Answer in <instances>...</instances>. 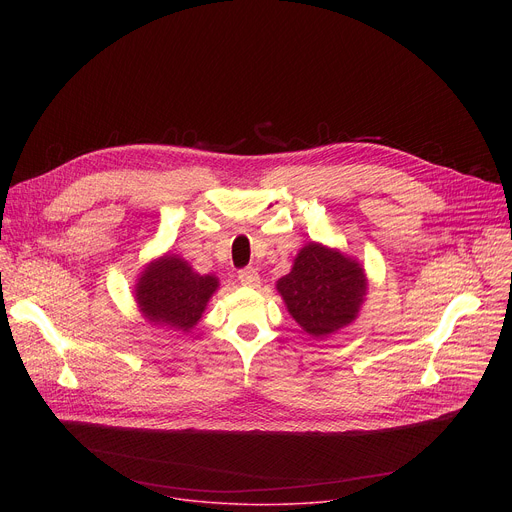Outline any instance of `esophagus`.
I'll return each instance as SVG.
<instances>
[{"label": "esophagus", "mask_w": 512, "mask_h": 512, "mask_svg": "<svg viewBox=\"0 0 512 512\" xmlns=\"http://www.w3.org/2000/svg\"><path fill=\"white\" fill-rule=\"evenodd\" d=\"M237 277H239V281H241L243 285H249V287H253V285L259 283V273H257L255 267H245V269H241Z\"/></svg>", "instance_id": "obj_1"}]
</instances>
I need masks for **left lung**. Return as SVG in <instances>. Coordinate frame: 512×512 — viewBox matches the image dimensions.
Returning <instances> with one entry per match:
<instances>
[{
  "label": "left lung",
  "instance_id": "1",
  "mask_svg": "<svg viewBox=\"0 0 512 512\" xmlns=\"http://www.w3.org/2000/svg\"><path fill=\"white\" fill-rule=\"evenodd\" d=\"M277 289L294 320L312 336L350 324L367 291L362 267L338 251L310 243L300 251Z\"/></svg>",
  "mask_w": 512,
  "mask_h": 512
}]
</instances>
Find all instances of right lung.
<instances>
[{
  "mask_svg": "<svg viewBox=\"0 0 512 512\" xmlns=\"http://www.w3.org/2000/svg\"><path fill=\"white\" fill-rule=\"evenodd\" d=\"M216 287V277L194 273L178 255H166L143 271L135 296L150 322L188 332Z\"/></svg>",
  "mask_w": 512,
  "mask_h": 512,
  "instance_id": "obj_1",
  "label": "right lung"
}]
</instances>
